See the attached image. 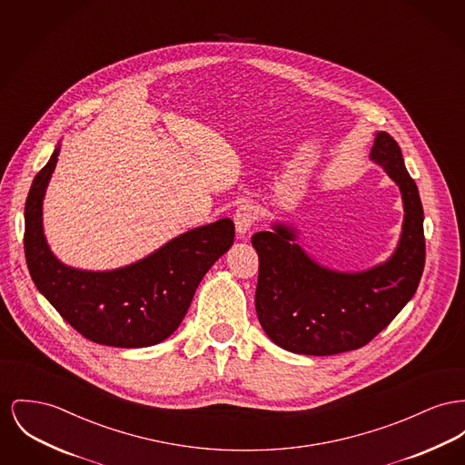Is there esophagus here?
<instances>
[{"label":"esophagus","instance_id":"obj_1","mask_svg":"<svg viewBox=\"0 0 465 465\" xmlns=\"http://www.w3.org/2000/svg\"><path fill=\"white\" fill-rule=\"evenodd\" d=\"M258 218V213L254 209V205L251 203H244L241 205L235 214H233V221H235V230L241 237H244L247 232L251 230V226L254 224V221Z\"/></svg>","mask_w":465,"mask_h":465}]
</instances>
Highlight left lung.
<instances>
[{
    "mask_svg": "<svg viewBox=\"0 0 465 465\" xmlns=\"http://www.w3.org/2000/svg\"><path fill=\"white\" fill-rule=\"evenodd\" d=\"M371 160L399 186L404 221L399 244L380 265L341 272L323 267L297 244V228L272 223L251 242L258 252L256 314L279 348L299 355L327 356L371 342L412 299L423 267V207L399 143L374 135Z\"/></svg>",
    "mask_w": 465,
    "mask_h": 465,
    "instance_id": "left-lung-1",
    "label": "left lung"
}]
</instances>
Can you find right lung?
Returning <instances> with one entry per match:
<instances>
[{
  "mask_svg": "<svg viewBox=\"0 0 465 465\" xmlns=\"http://www.w3.org/2000/svg\"><path fill=\"white\" fill-rule=\"evenodd\" d=\"M61 143L33 179L25 207V252L38 292L85 339L114 348H147L184 320L202 277L235 239L232 219L193 228L149 256L114 271L59 262L44 235L42 207Z\"/></svg>",
  "mask_w": 465,
  "mask_h": 465,
  "instance_id": "right-lung-1",
  "label": "right lung"
}]
</instances>
